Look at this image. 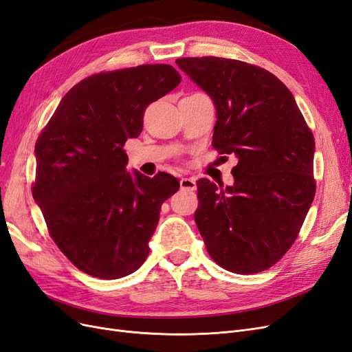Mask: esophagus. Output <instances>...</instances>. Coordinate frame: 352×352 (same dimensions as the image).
Listing matches in <instances>:
<instances>
[{"label":"esophagus","mask_w":352,"mask_h":352,"mask_svg":"<svg viewBox=\"0 0 352 352\" xmlns=\"http://www.w3.org/2000/svg\"><path fill=\"white\" fill-rule=\"evenodd\" d=\"M180 188L186 189V190H195L197 189V182H195V179L184 177V179H180Z\"/></svg>","instance_id":"obj_1"}]
</instances>
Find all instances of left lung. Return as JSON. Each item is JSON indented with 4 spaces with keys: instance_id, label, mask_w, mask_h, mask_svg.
<instances>
[{
    "instance_id": "8db88e82",
    "label": "left lung",
    "mask_w": 352,
    "mask_h": 352,
    "mask_svg": "<svg viewBox=\"0 0 352 352\" xmlns=\"http://www.w3.org/2000/svg\"><path fill=\"white\" fill-rule=\"evenodd\" d=\"M176 64L214 100V150L239 159L233 186L197 182L205 248L230 272H262L293 246L316 193L313 132L292 91L265 68L218 56Z\"/></svg>"
}]
</instances>
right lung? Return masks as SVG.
<instances>
[{"label":"right lung","instance_id":"obj_1","mask_svg":"<svg viewBox=\"0 0 352 352\" xmlns=\"http://www.w3.org/2000/svg\"><path fill=\"white\" fill-rule=\"evenodd\" d=\"M179 82L167 64L102 71L77 82L41 131L32 193L55 245L80 271L118 280L147 259L162 204L179 180L132 176L124 145L141 134L148 104Z\"/></svg>","mask_w":352,"mask_h":352}]
</instances>
